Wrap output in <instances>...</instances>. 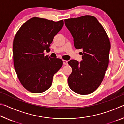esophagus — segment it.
Listing matches in <instances>:
<instances>
[{"label":"esophagus","instance_id":"1","mask_svg":"<svg viewBox=\"0 0 124 124\" xmlns=\"http://www.w3.org/2000/svg\"><path fill=\"white\" fill-rule=\"evenodd\" d=\"M63 63L64 65H67L68 64V61L67 60H63Z\"/></svg>","mask_w":124,"mask_h":124}]
</instances>
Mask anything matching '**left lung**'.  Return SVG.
I'll return each mask as SVG.
<instances>
[{
    "label": "left lung",
    "mask_w": 124,
    "mask_h": 124,
    "mask_svg": "<svg viewBox=\"0 0 124 124\" xmlns=\"http://www.w3.org/2000/svg\"><path fill=\"white\" fill-rule=\"evenodd\" d=\"M64 23L74 38L75 47L83 50L80 62L74 60L68 62L72 68L68 86L77 93L88 95L95 91L104 79L109 64V39L93 16L65 19Z\"/></svg>",
    "instance_id": "1"
}]
</instances>
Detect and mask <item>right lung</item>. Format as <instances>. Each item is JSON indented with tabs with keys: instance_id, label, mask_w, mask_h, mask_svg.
<instances>
[{
	"instance_id": "1",
	"label": "right lung",
	"mask_w": 124,
	"mask_h": 124,
	"mask_svg": "<svg viewBox=\"0 0 124 124\" xmlns=\"http://www.w3.org/2000/svg\"><path fill=\"white\" fill-rule=\"evenodd\" d=\"M63 24V20L34 17L16 33L13 41L15 70L21 84L29 92L41 93L49 89L54 74L62 66L61 59L45 56L44 51L50 50Z\"/></svg>"
}]
</instances>
